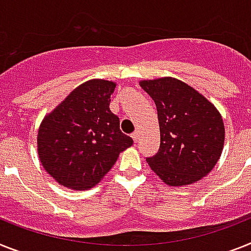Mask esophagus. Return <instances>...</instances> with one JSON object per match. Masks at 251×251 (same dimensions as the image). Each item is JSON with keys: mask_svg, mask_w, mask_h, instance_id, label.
Listing matches in <instances>:
<instances>
[{"mask_svg": "<svg viewBox=\"0 0 251 251\" xmlns=\"http://www.w3.org/2000/svg\"><path fill=\"white\" fill-rule=\"evenodd\" d=\"M132 138H133L134 142H138V140H140V132H134V133H132Z\"/></svg>", "mask_w": 251, "mask_h": 251, "instance_id": "esophagus-1", "label": "esophagus"}]
</instances>
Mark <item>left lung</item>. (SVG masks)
<instances>
[{
  "label": "left lung",
  "mask_w": 251,
  "mask_h": 251,
  "mask_svg": "<svg viewBox=\"0 0 251 251\" xmlns=\"http://www.w3.org/2000/svg\"><path fill=\"white\" fill-rule=\"evenodd\" d=\"M158 110L160 148L148 158L151 171L172 187L202 179L218 163L225 123L214 103L173 76L140 80Z\"/></svg>",
  "instance_id": "8db88e82"
}]
</instances>
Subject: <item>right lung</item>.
<instances>
[{
	"instance_id": "obj_1",
	"label": "right lung",
	"mask_w": 251,
	"mask_h": 251,
	"mask_svg": "<svg viewBox=\"0 0 251 251\" xmlns=\"http://www.w3.org/2000/svg\"><path fill=\"white\" fill-rule=\"evenodd\" d=\"M115 86L113 80H87L39 124V161L59 185L75 191L96 186L133 145L109 107Z\"/></svg>"
}]
</instances>
